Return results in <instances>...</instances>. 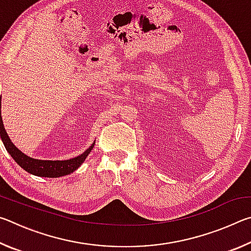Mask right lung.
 Returning a JSON list of instances; mask_svg holds the SVG:
<instances>
[{
    "mask_svg": "<svg viewBox=\"0 0 251 251\" xmlns=\"http://www.w3.org/2000/svg\"><path fill=\"white\" fill-rule=\"evenodd\" d=\"M0 136L1 139L5 146L6 151H8L13 159L18 163L21 167L24 168L25 171L29 174H33L35 176L41 177H50V178H56L61 176L69 175V174L76 171L83 161L86 158L87 155L90 154L91 151L94 147V144L85 151L82 155H79L75 158L67 159V160H39L34 159L24 155L22 151H19L18 148L14 146V144L11 142L8 136L5 131V128L3 126L2 116H1V99H0Z\"/></svg>",
    "mask_w": 251,
    "mask_h": 251,
    "instance_id": "1",
    "label": "right lung"
}]
</instances>
